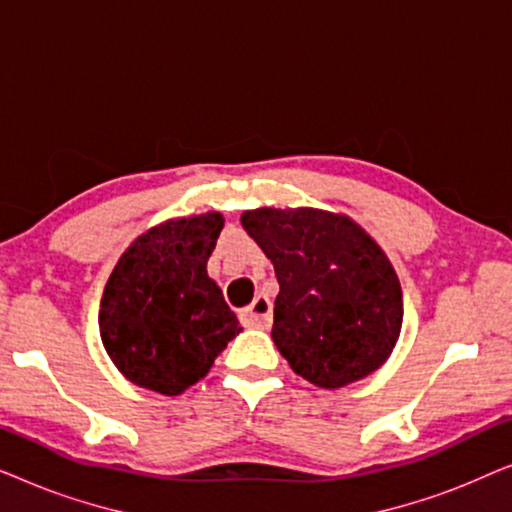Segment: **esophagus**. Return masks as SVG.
<instances>
[{
    "instance_id": "esophagus-1",
    "label": "esophagus",
    "mask_w": 512,
    "mask_h": 512,
    "mask_svg": "<svg viewBox=\"0 0 512 512\" xmlns=\"http://www.w3.org/2000/svg\"><path fill=\"white\" fill-rule=\"evenodd\" d=\"M244 324L254 328H268L272 321V303L265 296H258L254 303H251L247 310L240 312Z\"/></svg>"
}]
</instances>
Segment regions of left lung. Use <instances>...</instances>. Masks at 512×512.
<instances>
[{"label":"left lung","mask_w":512,"mask_h":512,"mask_svg":"<svg viewBox=\"0 0 512 512\" xmlns=\"http://www.w3.org/2000/svg\"><path fill=\"white\" fill-rule=\"evenodd\" d=\"M242 226L275 265L272 340L293 373L324 389L389 359L403 324L401 284L384 251L347 216L254 209Z\"/></svg>","instance_id":"left-lung-1"}]
</instances>
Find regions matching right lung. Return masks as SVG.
<instances>
[{
    "instance_id": "right-lung-1",
    "label": "right lung",
    "mask_w": 512,
    "mask_h": 512,
    "mask_svg": "<svg viewBox=\"0 0 512 512\" xmlns=\"http://www.w3.org/2000/svg\"><path fill=\"white\" fill-rule=\"evenodd\" d=\"M221 214L160 223L118 258L100 303V335L139 387L177 396L202 380L240 321L207 277Z\"/></svg>"
}]
</instances>
